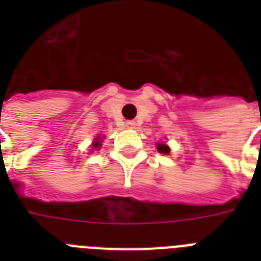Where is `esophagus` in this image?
<instances>
[{"label": "esophagus", "instance_id": "obj_1", "mask_svg": "<svg viewBox=\"0 0 261 261\" xmlns=\"http://www.w3.org/2000/svg\"><path fill=\"white\" fill-rule=\"evenodd\" d=\"M126 126L128 127V128H134V127H135V123L133 122V120H128V122L126 123Z\"/></svg>", "mask_w": 261, "mask_h": 261}]
</instances>
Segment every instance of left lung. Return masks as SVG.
<instances>
[{
    "mask_svg": "<svg viewBox=\"0 0 261 261\" xmlns=\"http://www.w3.org/2000/svg\"><path fill=\"white\" fill-rule=\"evenodd\" d=\"M157 150L160 153H164V154H168L169 153V147L167 145H164V143H159V146H157Z\"/></svg>",
    "mask_w": 261,
    "mask_h": 261,
    "instance_id": "left-lung-1",
    "label": "left lung"
}]
</instances>
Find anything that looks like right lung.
I'll return each instance as SVG.
<instances>
[{"mask_svg":"<svg viewBox=\"0 0 261 261\" xmlns=\"http://www.w3.org/2000/svg\"><path fill=\"white\" fill-rule=\"evenodd\" d=\"M98 145H100V141H96V142L93 143V147H97Z\"/></svg>","mask_w":261,"mask_h":261,"instance_id":"obj_1","label":"right lung"}]
</instances>
